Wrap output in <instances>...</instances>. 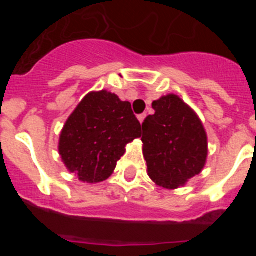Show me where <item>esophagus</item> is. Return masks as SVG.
<instances>
[{"mask_svg":"<svg viewBox=\"0 0 256 256\" xmlns=\"http://www.w3.org/2000/svg\"><path fill=\"white\" fill-rule=\"evenodd\" d=\"M144 118H146V114H141V115H138V120H140V123H144Z\"/></svg>","mask_w":256,"mask_h":256,"instance_id":"34e87169","label":"esophagus"}]
</instances>
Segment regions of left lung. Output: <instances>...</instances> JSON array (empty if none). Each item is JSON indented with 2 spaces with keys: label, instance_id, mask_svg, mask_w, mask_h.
<instances>
[{
  "label": "left lung",
  "instance_id": "8db88e82",
  "mask_svg": "<svg viewBox=\"0 0 256 256\" xmlns=\"http://www.w3.org/2000/svg\"><path fill=\"white\" fill-rule=\"evenodd\" d=\"M155 114L142 123L148 177L162 188L184 186L204 169L208 136L200 118L177 94L152 102Z\"/></svg>",
  "mask_w": 256,
  "mask_h": 256
}]
</instances>
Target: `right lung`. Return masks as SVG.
Returning a JSON list of instances; mask_svg holds the SVG:
<instances>
[{
  "label": "right lung",
  "mask_w": 256,
  "mask_h": 256,
  "mask_svg": "<svg viewBox=\"0 0 256 256\" xmlns=\"http://www.w3.org/2000/svg\"><path fill=\"white\" fill-rule=\"evenodd\" d=\"M141 137V124L128 101L105 90L91 92L68 118L61 130L58 154L79 180H108L126 144Z\"/></svg>",
  "instance_id": "obj_1"
}]
</instances>
